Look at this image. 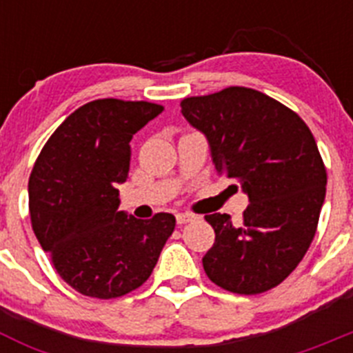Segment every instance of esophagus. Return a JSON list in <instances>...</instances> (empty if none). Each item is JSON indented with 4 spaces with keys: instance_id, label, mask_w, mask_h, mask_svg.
Masks as SVG:
<instances>
[{
    "instance_id": "1",
    "label": "esophagus",
    "mask_w": 353,
    "mask_h": 353,
    "mask_svg": "<svg viewBox=\"0 0 353 353\" xmlns=\"http://www.w3.org/2000/svg\"><path fill=\"white\" fill-rule=\"evenodd\" d=\"M196 219V215L192 214H176V223L182 226V224H187V223H191V221Z\"/></svg>"
}]
</instances>
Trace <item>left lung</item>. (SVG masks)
I'll return each mask as SVG.
<instances>
[{
    "label": "left lung",
    "instance_id": "1",
    "mask_svg": "<svg viewBox=\"0 0 353 353\" xmlns=\"http://www.w3.org/2000/svg\"><path fill=\"white\" fill-rule=\"evenodd\" d=\"M180 105L205 134L217 173L249 198L239 224L228 214L205 215L215 232L205 272L228 292H267L295 270L316 233L327 171L313 134L295 111L244 86L187 97Z\"/></svg>",
    "mask_w": 353,
    "mask_h": 353
}]
</instances>
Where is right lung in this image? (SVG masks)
I'll return each instance as SVG.
<instances>
[{"mask_svg":"<svg viewBox=\"0 0 353 353\" xmlns=\"http://www.w3.org/2000/svg\"><path fill=\"white\" fill-rule=\"evenodd\" d=\"M164 111L145 101L99 99L76 109L43 145L30 192L31 226L56 272L86 297L139 288L174 230V215L136 219L118 210L130 139Z\"/></svg>","mask_w":353,"mask_h":353,"instance_id":"1","label":"right lung"}]
</instances>
